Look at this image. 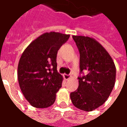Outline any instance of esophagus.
I'll return each mask as SVG.
<instances>
[{
    "label": "esophagus",
    "instance_id": "obj_1",
    "mask_svg": "<svg viewBox=\"0 0 127 127\" xmlns=\"http://www.w3.org/2000/svg\"><path fill=\"white\" fill-rule=\"evenodd\" d=\"M64 78L65 79V80H68V79H69L70 78V75H67V74H64Z\"/></svg>",
    "mask_w": 127,
    "mask_h": 127
}]
</instances>
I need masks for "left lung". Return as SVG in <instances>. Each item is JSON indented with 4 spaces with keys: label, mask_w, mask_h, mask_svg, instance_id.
<instances>
[{
    "label": "left lung",
    "mask_w": 127,
    "mask_h": 127,
    "mask_svg": "<svg viewBox=\"0 0 127 127\" xmlns=\"http://www.w3.org/2000/svg\"><path fill=\"white\" fill-rule=\"evenodd\" d=\"M72 38L80 54V72L84 70L87 74L78 77V89L70 93V99L77 109L92 111L107 100L115 86V64L95 38L84 36H72Z\"/></svg>",
    "instance_id": "left-lung-1"
}]
</instances>
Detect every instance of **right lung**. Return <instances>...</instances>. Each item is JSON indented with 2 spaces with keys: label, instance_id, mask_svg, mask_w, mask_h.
<instances>
[{
  "label": "right lung",
  "instance_id": "obj_1",
  "mask_svg": "<svg viewBox=\"0 0 127 127\" xmlns=\"http://www.w3.org/2000/svg\"><path fill=\"white\" fill-rule=\"evenodd\" d=\"M69 37V34L59 32H45L23 52L18 65V84L32 106L45 109L55 102L63 81L57 70V55Z\"/></svg>",
  "mask_w": 127,
  "mask_h": 127
}]
</instances>
